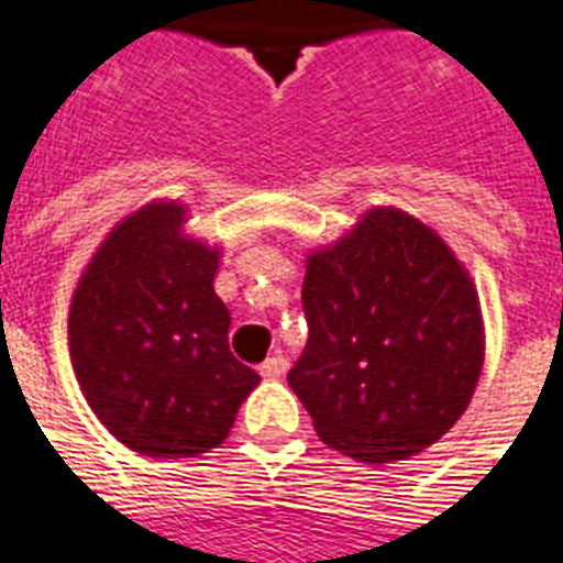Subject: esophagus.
Instances as JSON below:
<instances>
[{"label": "esophagus", "mask_w": 563, "mask_h": 563, "mask_svg": "<svg viewBox=\"0 0 563 563\" xmlns=\"http://www.w3.org/2000/svg\"><path fill=\"white\" fill-rule=\"evenodd\" d=\"M286 369H289V361L283 358V355H274V358H266L260 364V376L263 378H283L286 376Z\"/></svg>", "instance_id": "obj_1"}]
</instances>
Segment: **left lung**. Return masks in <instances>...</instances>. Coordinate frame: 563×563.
Here are the masks:
<instances>
[{"label":"left lung","mask_w":563,"mask_h":563,"mask_svg":"<svg viewBox=\"0 0 563 563\" xmlns=\"http://www.w3.org/2000/svg\"><path fill=\"white\" fill-rule=\"evenodd\" d=\"M309 341L289 369L314 431L341 454L408 460L451 431L483 369L472 277L419 219L376 208L309 257Z\"/></svg>","instance_id":"obj_1"}]
</instances>
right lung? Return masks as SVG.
<instances>
[{
    "label": "right lung",
    "instance_id": "add662e5",
    "mask_svg": "<svg viewBox=\"0 0 563 563\" xmlns=\"http://www.w3.org/2000/svg\"><path fill=\"white\" fill-rule=\"evenodd\" d=\"M185 208L158 202L103 240L77 283L68 350L89 408L144 456H196L234 428L260 385L228 346L213 291L219 251L181 234Z\"/></svg>",
    "mask_w": 563,
    "mask_h": 563
}]
</instances>
